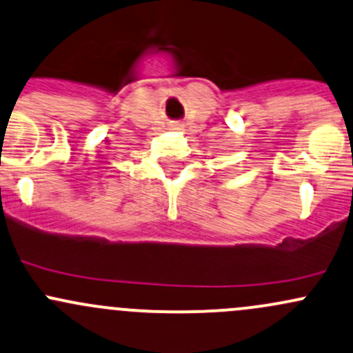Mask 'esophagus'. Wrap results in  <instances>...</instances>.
Masks as SVG:
<instances>
[{"instance_id":"esophagus-1","label":"esophagus","mask_w":353,"mask_h":353,"mask_svg":"<svg viewBox=\"0 0 353 353\" xmlns=\"http://www.w3.org/2000/svg\"><path fill=\"white\" fill-rule=\"evenodd\" d=\"M174 127H176V128H181V123H176V125H174Z\"/></svg>"}]
</instances>
